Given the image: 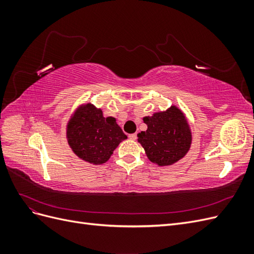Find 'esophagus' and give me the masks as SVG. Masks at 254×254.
Instances as JSON below:
<instances>
[{
  "mask_svg": "<svg viewBox=\"0 0 254 254\" xmlns=\"http://www.w3.org/2000/svg\"><path fill=\"white\" fill-rule=\"evenodd\" d=\"M128 137H129L130 140H136V134L135 133H131V134L128 135Z\"/></svg>",
  "mask_w": 254,
  "mask_h": 254,
  "instance_id": "34e87169",
  "label": "esophagus"
}]
</instances>
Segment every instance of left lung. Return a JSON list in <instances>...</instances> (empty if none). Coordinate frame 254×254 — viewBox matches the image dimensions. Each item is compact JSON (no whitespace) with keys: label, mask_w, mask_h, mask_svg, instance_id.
<instances>
[{"label":"left lung","mask_w":254,"mask_h":254,"mask_svg":"<svg viewBox=\"0 0 254 254\" xmlns=\"http://www.w3.org/2000/svg\"><path fill=\"white\" fill-rule=\"evenodd\" d=\"M143 121L147 130L137 133V142L150 162L168 166L187 155L191 144V131L186 114L178 107L173 105L165 111L143 118Z\"/></svg>","instance_id":"left-lung-1"}]
</instances>
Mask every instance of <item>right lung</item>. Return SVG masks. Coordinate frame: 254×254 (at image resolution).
Wrapping results in <instances>:
<instances>
[{
  "mask_svg": "<svg viewBox=\"0 0 254 254\" xmlns=\"http://www.w3.org/2000/svg\"><path fill=\"white\" fill-rule=\"evenodd\" d=\"M126 139L117 120L105 118L103 110L91 103L80 105L66 124V140L72 151L93 165L106 163Z\"/></svg>",
  "mask_w": 254,
  "mask_h": 254,
  "instance_id": "add662e5",
  "label": "right lung"
}]
</instances>
